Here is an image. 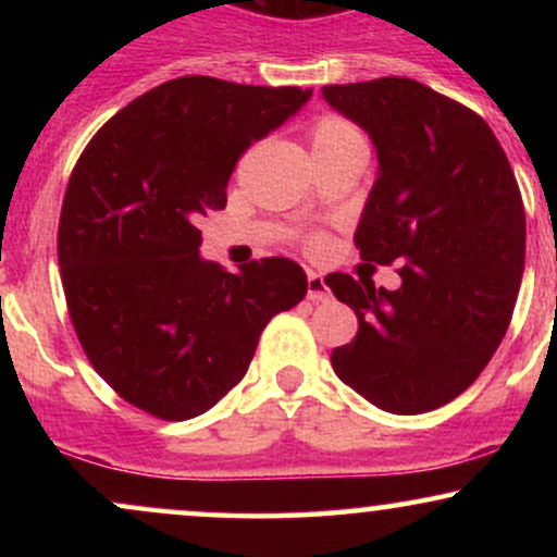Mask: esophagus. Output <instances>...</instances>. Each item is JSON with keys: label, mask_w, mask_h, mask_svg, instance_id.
Wrapping results in <instances>:
<instances>
[{"label": "esophagus", "mask_w": 557, "mask_h": 557, "mask_svg": "<svg viewBox=\"0 0 557 557\" xmlns=\"http://www.w3.org/2000/svg\"><path fill=\"white\" fill-rule=\"evenodd\" d=\"M306 280H309V290H306V298L309 300H327L332 296L327 283H324V277L319 272H309Z\"/></svg>", "instance_id": "obj_1"}]
</instances>
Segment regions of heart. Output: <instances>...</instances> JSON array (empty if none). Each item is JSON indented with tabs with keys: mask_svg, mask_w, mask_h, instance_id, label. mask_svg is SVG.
Instances as JSON below:
<instances>
[{
	"mask_svg": "<svg viewBox=\"0 0 557 557\" xmlns=\"http://www.w3.org/2000/svg\"><path fill=\"white\" fill-rule=\"evenodd\" d=\"M311 151L314 154L367 151V138L350 120L341 117V114H324L311 127Z\"/></svg>",
	"mask_w": 557,
	"mask_h": 557,
	"instance_id": "1",
	"label": "heart"
}]
</instances>
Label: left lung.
<instances>
[{
	"label": "left lung",
	"instance_id": "obj_1",
	"mask_svg": "<svg viewBox=\"0 0 557 557\" xmlns=\"http://www.w3.org/2000/svg\"><path fill=\"white\" fill-rule=\"evenodd\" d=\"M322 96L376 151L356 227L361 259L403 261L395 290L327 277L359 317L332 369L382 411H432L476 380L508 330L527 248L519 185L490 125L417 81L324 86Z\"/></svg>",
	"mask_w": 557,
	"mask_h": 557
}]
</instances>
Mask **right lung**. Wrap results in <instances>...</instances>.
<instances>
[{
  "label": "right lung",
  "mask_w": 557,
  "mask_h": 557,
  "mask_svg": "<svg viewBox=\"0 0 557 557\" xmlns=\"http://www.w3.org/2000/svg\"><path fill=\"white\" fill-rule=\"evenodd\" d=\"M311 88L185 75L120 110L86 146L62 201L57 257L88 361L133 406L185 421L246 376L261 330L306 296L290 259L225 272L201 216L225 209L243 151Z\"/></svg>",
  "instance_id": "1"
}]
</instances>
